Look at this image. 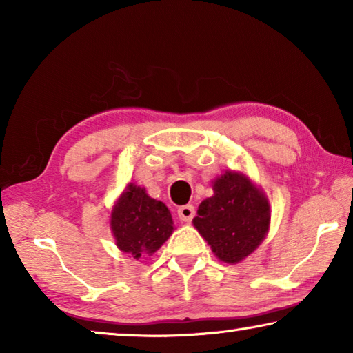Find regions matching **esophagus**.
Wrapping results in <instances>:
<instances>
[{"label": "esophagus", "instance_id": "esophagus-1", "mask_svg": "<svg viewBox=\"0 0 353 353\" xmlns=\"http://www.w3.org/2000/svg\"><path fill=\"white\" fill-rule=\"evenodd\" d=\"M177 216L181 221H183V223H190L191 219H193L194 216V207L193 205H182L177 208Z\"/></svg>", "mask_w": 353, "mask_h": 353}]
</instances>
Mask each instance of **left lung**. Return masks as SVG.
Listing matches in <instances>:
<instances>
[{"label":"left lung","mask_w":353,"mask_h":353,"mask_svg":"<svg viewBox=\"0 0 353 353\" xmlns=\"http://www.w3.org/2000/svg\"><path fill=\"white\" fill-rule=\"evenodd\" d=\"M213 196L199 204L193 225L221 261L236 265L265 240L271 204L259 185L241 171L227 170L212 181Z\"/></svg>","instance_id":"1"}]
</instances>
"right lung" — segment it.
I'll use <instances>...</instances> for the list:
<instances>
[{
  "instance_id": "right-lung-1",
  "label": "right lung",
  "mask_w": 353,
  "mask_h": 353,
  "mask_svg": "<svg viewBox=\"0 0 353 353\" xmlns=\"http://www.w3.org/2000/svg\"><path fill=\"white\" fill-rule=\"evenodd\" d=\"M110 230L117 248L130 259L151 256L174 232L171 213L146 190L128 183L110 212Z\"/></svg>"
}]
</instances>
